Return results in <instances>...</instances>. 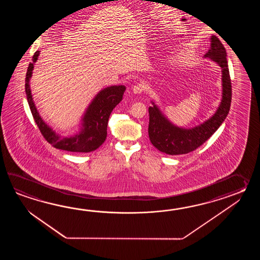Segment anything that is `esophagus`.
<instances>
[{
    "mask_svg": "<svg viewBox=\"0 0 260 260\" xmlns=\"http://www.w3.org/2000/svg\"><path fill=\"white\" fill-rule=\"evenodd\" d=\"M145 89H146V86L144 85V83H137V84L134 85V87H133V92H134L135 94H141L143 91H145Z\"/></svg>",
    "mask_w": 260,
    "mask_h": 260,
    "instance_id": "1",
    "label": "esophagus"
}]
</instances>
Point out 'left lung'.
I'll list each match as a JSON object with an SVG mask.
<instances>
[{
	"label": "left lung",
	"instance_id": "obj_1",
	"mask_svg": "<svg viewBox=\"0 0 260 260\" xmlns=\"http://www.w3.org/2000/svg\"><path fill=\"white\" fill-rule=\"evenodd\" d=\"M222 69L223 95L214 116L199 126L183 129L173 125L160 110L149 107V137L150 142L161 152L169 155L186 154L193 151L210 138L228 116L232 102V81L226 61V49L216 36L211 38V48L205 54Z\"/></svg>",
	"mask_w": 260,
	"mask_h": 260
}]
</instances>
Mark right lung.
Segmentation results:
<instances>
[{"mask_svg":"<svg viewBox=\"0 0 260 260\" xmlns=\"http://www.w3.org/2000/svg\"><path fill=\"white\" fill-rule=\"evenodd\" d=\"M39 54V51H36L32 56V62L28 64L25 89L34 121L44 139L55 149L71 152H89L100 148L107 138V127L111 111L122 101L125 87L123 85H118L107 87L100 91L84 114L83 128L81 133L71 138H60L43 121L34 105L30 93L28 83L31 77L34 63L37 60Z\"/></svg>","mask_w":260,"mask_h":260,"instance_id":"right-lung-1","label":"right lung"}]
</instances>
